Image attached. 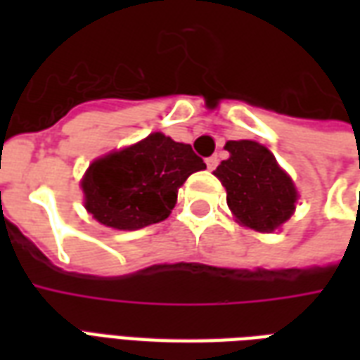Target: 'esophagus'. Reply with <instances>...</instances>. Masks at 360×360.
Here are the masks:
<instances>
[{"mask_svg": "<svg viewBox=\"0 0 360 360\" xmlns=\"http://www.w3.org/2000/svg\"><path fill=\"white\" fill-rule=\"evenodd\" d=\"M219 164V160L218 156H210V158H206V165H208V169H216Z\"/></svg>", "mask_w": 360, "mask_h": 360, "instance_id": "obj_1", "label": "esophagus"}]
</instances>
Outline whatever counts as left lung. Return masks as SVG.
Instances as JSON below:
<instances>
[{
	"mask_svg": "<svg viewBox=\"0 0 360 360\" xmlns=\"http://www.w3.org/2000/svg\"><path fill=\"white\" fill-rule=\"evenodd\" d=\"M229 158L214 175L227 193V206L237 221L255 231L271 233L295 212L297 188L270 150L255 141H229Z\"/></svg>",
	"mask_w": 360,
	"mask_h": 360,
	"instance_id": "left-lung-1",
	"label": "left lung"
}]
</instances>
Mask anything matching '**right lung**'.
I'll return each mask as SVG.
<instances>
[{
	"label": "right lung",
	"mask_w": 360,
	"mask_h": 360,
	"mask_svg": "<svg viewBox=\"0 0 360 360\" xmlns=\"http://www.w3.org/2000/svg\"><path fill=\"white\" fill-rule=\"evenodd\" d=\"M204 167L191 144L152 133L90 164L81 183L84 206L92 218L113 229L152 226L172 214L181 185Z\"/></svg>",
	"instance_id": "obj_1"
}]
</instances>
